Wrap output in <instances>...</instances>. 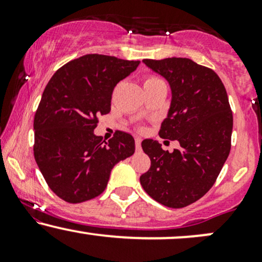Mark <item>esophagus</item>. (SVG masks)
<instances>
[{"label": "esophagus", "mask_w": 262, "mask_h": 262, "mask_svg": "<svg viewBox=\"0 0 262 262\" xmlns=\"http://www.w3.org/2000/svg\"><path fill=\"white\" fill-rule=\"evenodd\" d=\"M135 148L137 150H140L141 148V138H135Z\"/></svg>", "instance_id": "34e87169"}]
</instances>
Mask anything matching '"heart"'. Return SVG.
<instances>
[{
	"label": "heart",
	"instance_id": "heart-1",
	"mask_svg": "<svg viewBox=\"0 0 262 262\" xmlns=\"http://www.w3.org/2000/svg\"><path fill=\"white\" fill-rule=\"evenodd\" d=\"M158 80H160V79H158V77H154V76H149L148 79L145 80V82L144 83H149V82H154V81H158Z\"/></svg>",
	"mask_w": 262,
	"mask_h": 262
}]
</instances>
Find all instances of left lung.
<instances>
[{
    "mask_svg": "<svg viewBox=\"0 0 262 262\" xmlns=\"http://www.w3.org/2000/svg\"><path fill=\"white\" fill-rule=\"evenodd\" d=\"M143 62L169 82L171 103L159 135L177 140L180 149L169 152L156 140L141 141L151 165L140 183L156 202L182 208L209 191L227 161L233 130L229 100L218 75L191 59Z\"/></svg>",
    "mask_w": 262,
    "mask_h": 262,
    "instance_id": "obj_1",
    "label": "left lung"
}]
</instances>
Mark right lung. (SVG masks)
I'll use <instances>...</instances> for the list:
<instances>
[{"mask_svg":"<svg viewBox=\"0 0 262 262\" xmlns=\"http://www.w3.org/2000/svg\"><path fill=\"white\" fill-rule=\"evenodd\" d=\"M140 61L87 54L60 68L48 82L34 116V158L56 196L81 203L100 196L111 171L134 154V138L93 133L97 116L111 111L112 92Z\"/></svg>","mask_w":262,"mask_h":262,"instance_id":"right-lung-1","label":"right lung"}]
</instances>
